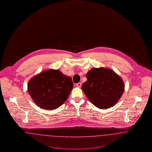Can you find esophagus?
<instances>
[{"instance_id": "1", "label": "esophagus", "mask_w": 152, "mask_h": 152, "mask_svg": "<svg viewBox=\"0 0 152 152\" xmlns=\"http://www.w3.org/2000/svg\"><path fill=\"white\" fill-rule=\"evenodd\" d=\"M76 86H77V87L80 88V87H81V83H79L76 84Z\"/></svg>"}]
</instances>
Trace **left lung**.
Listing matches in <instances>:
<instances>
[{"label":"left lung","instance_id":"8db88e82","mask_svg":"<svg viewBox=\"0 0 152 152\" xmlns=\"http://www.w3.org/2000/svg\"><path fill=\"white\" fill-rule=\"evenodd\" d=\"M82 89L88 100L98 108L115 105L124 91L122 79L110 69L94 68L86 74Z\"/></svg>","mask_w":152,"mask_h":152}]
</instances>
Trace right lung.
Instances as JSON below:
<instances>
[{
	"label": "right lung",
	"instance_id": "1",
	"mask_svg": "<svg viewBox=\"0 0 152 152\" xmlns=\"http://www.w3.org/2000/svg\"><path fill=\"white\" fill-rule=\"evenodd\" d=\"M73 87L71 77L50 69L29 80L28 92L36 105L46 110L60 107L68 99Z\"/></svg>",
	"mask_w": 152,
	"mask_h": 152
}]
</instances>
